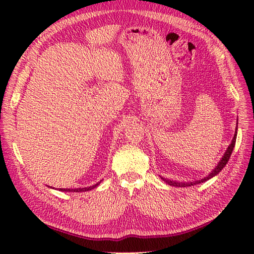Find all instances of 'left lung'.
<instances>
[{"instance_id": "obj_1", "label": "left lung", "mask_w": 254, "mask_h": 254, "mask_svg": "<svg viewBox=\"0 0 254 254\" xmlns=\"http://www.w3.org/2000/svg\"><path fill=\"white\" fill-rule=\"evenodd\" d=\"M237 130H238V121H237V127H236V132H235V135H234V138H233V141H231V143H230V145L228 146V148L226 149V152H225V154H224V156L222 158H220V160H219V163L217 164V166L215 167V168L209 172V175L207 176V177H205V178H203V179H201V180H196V181H190V182H179V181H174V180H169V179H167V178H163V177H160L161 179H163L166 183H168L169 186H174V187H179V188H181V187H191V186H195V185H198V183H203V182H205V181H207V180H209L210 178H213V177H215L216 175H218L220 171H222V169L224 168V167L226 166V164L228 163V160H229V158H230V155H231V153H233V150H234V147H235V144H236V138H237Z\"/></svg>"}]
</instances>
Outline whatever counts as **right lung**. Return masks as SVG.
Here are the masks:
<instances>
[{
	"instance_id": "add662e5",
	"label": "right lung",
	"mask_w": 254,
	"mask_h": 254,
	"mask_svg": "<svg viewBox=\"0 0 254 254\" xmlns=\"http://www.w3.org/2000/svg\"><path fill=\"white\" fill-rule=\"evenodd\" d=\"M100 182H97L96 185L90 186V187H86V188H77V189H59V191H63V192H86V191H90L95 189L97 186L100 185Z\"/></svg>"
}]
</instances>
